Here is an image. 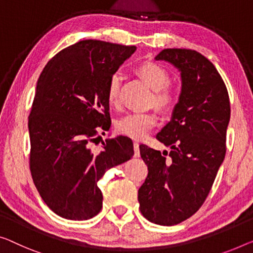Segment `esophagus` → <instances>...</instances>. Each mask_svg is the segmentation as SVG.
Instances as JSON below:
<instances>
[{"label": "esophagus", "instance_id": "esophagus-1", "mask_svg": "<svg viewBox=\"0 0 253 253\" xmlns=\"http://www.w3.org/2000/svg\"><path fill=\"white\" fill-rule=\"evenodd\" d=\"M134 151H135V157H139V144L137 142H134Z\"/></svg>", "mask_w": 253, "mask_h": 253}]
</instances>
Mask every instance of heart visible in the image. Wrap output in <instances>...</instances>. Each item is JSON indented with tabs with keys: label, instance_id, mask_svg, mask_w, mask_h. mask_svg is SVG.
Returning <instances> with one entry per match:
<instances>
[{
	"label": "heart",
	"instance_id": "heart-1",
	"mask_svg": "<svg viewBox=\"0 0 253 253\" xmlns=\"http://www.w3.org/2000/svg\"><path fill=\"white\" fill-rule=\"evenodd\" d=\"M137 71L151 88L156 90L153 94V102L160 109H169L174 103L175 96L166 86L169 83V75L163 67L156 62L146 61L137 67ZM120 75L115 73L109 79L107 88L108 102L116 105L119 101ZM158 117L152 111L131 112L124 116L117 122L118 133L134 139H142L157 125Z\"/></svg>",
	"mask_w": 253,
	"mask_h": 253
}]
</instances>
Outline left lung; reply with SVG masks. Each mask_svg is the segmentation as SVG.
Instances as JSON below:
<instances>
[{
    "instance_id": "8db88e82",
    "label": "left lung",
    "mask_w": 253,
    "mask_h": 253,
    "mask_svg": "<svg viewBox=\"0 0 253 253\" xmlns=\"http://www.w3.org/2000/svg\"><path fill=\"white\" fill-rule=\"evenodd\" d=\"M154 59L178 69L182 88L170 122L157 134L170 151L139 145L149 174L138 202L151 223L172 226L197 212L208 197L225 159L231 107L223 78L205 55L166 48Z\"/></svg>"
}]
</instances>
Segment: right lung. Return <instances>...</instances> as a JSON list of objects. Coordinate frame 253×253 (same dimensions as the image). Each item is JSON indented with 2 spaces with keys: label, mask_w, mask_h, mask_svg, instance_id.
I'll use <instances>...</instances> for the list:
<instances>
[{
  "label": "right lung",
  "mask_w": 253,
  "mask_h": 253,
  "mask_svg": "<svg viewBox=\"0 0 253 253\" xmlns=\"http://www.w3.org/2000/svg\"><path fill=\"white\" fill-rule=\"evenodd\" d=\"M136 51L96 40L75 43L55 54L37 81L28 118L30 172L43 201L58 216L87 220L102 208L97 180L134 154L130 138L92 143L109 130V79Z\"/></svg>",
  "instance_id": "add662e5"
}]
</instances>
